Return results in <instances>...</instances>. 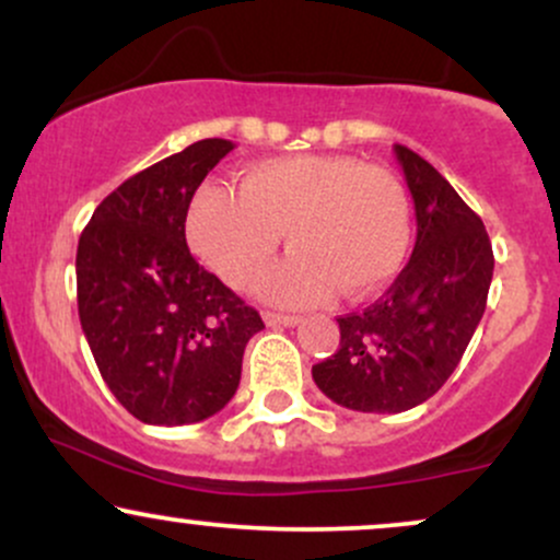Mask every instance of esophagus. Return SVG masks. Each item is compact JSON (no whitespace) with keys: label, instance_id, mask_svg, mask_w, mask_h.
Returning <instances> with one entry per match:
<instances>
[{"label":"esophagus","instance_id":"34e87169","mask_svg":"<svg viewBox=\"0 0 560 560\" xmlns=\"http://www.w3.org/2000/svg\"><path fill=\"white\" fill-rule=\"evenodd\" d=\"M262 320H266L268 326H298L300 324L298 316H284V313H271V311L262 313Z\"/></svg>","mask_w":560,"mask_h":560}]
</instances>
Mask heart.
Returning <instances> with one entry per match:
<instances>
[{
  "instance_id": "heart-1",
  "label": "heart",
  "mask_w": 560,
  "mask_h": 560,
  "mask_svg": "<svg viewBox=\"0 0 560 560\" xmlns=\"http://www.w3.org/2000/svg\"><path fill=\"white\" fill-rule=\"evenodd\" d=\"M287 234L292 258L266 281L279 305H316L337 289L369 298L400 271L410 244L402 184L378 165L347 155H298L249 165L240 191L199 186L186 240L234 289L266 273Z\"/></svg>"
}]
</instances>
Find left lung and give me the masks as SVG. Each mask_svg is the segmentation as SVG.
Instances as JSON below:
<instances>
[{"label":"left lung","instance_id":"left-lung-1","mask_svg":"<svg viewBox=\"0 0 560 560\" xmlns=\"http://www.w3.org/2000/svg\"><path fill=\"white\" fill-rule=\"evenodd\" d=\"M416 208V247L382 300L339 320V347L313 382L342 408L400 413L434 395L464 358L487 307L492 242L442 173L395 144Z\"/></svg>","mask_w":560,"mask_h":560}]
</instances>
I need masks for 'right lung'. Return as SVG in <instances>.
Here are the masks:
<instances>
[{"instance_id": "add662e5", "label": "right lung", "mask_w": 560, "mask_h": 560, "mask_svg": "<svg viewBox=\"0 0 560 560\" xmlns=\"http://www.w3.org/2000/svg\"><path fill=\"white\" fill-rule=\"evenodd\" d=\"M231 150L229 139H202L137 173L79 240V318L96 369L128 413L155 427L215 416L262 329L260 313L186 247L191 197Z\"/></svg>"}]
</instances>
